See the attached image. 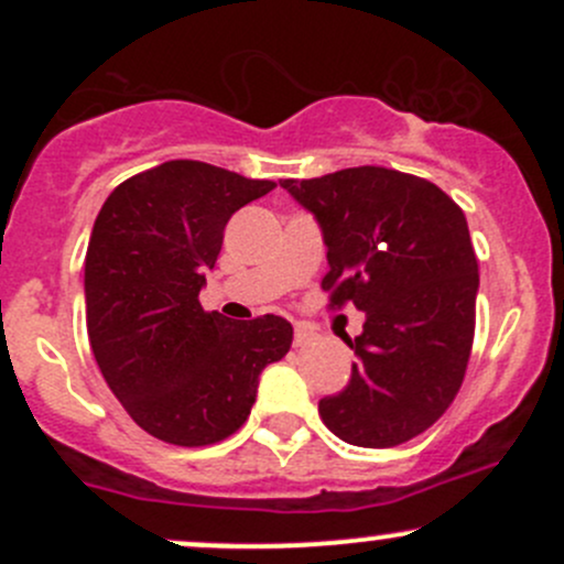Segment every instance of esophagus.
<instances>
[{"label": "esophagus", "mask_w": 564, "mask_h": 564, "mask_svg": "<svg viewBox=\"0 0 564 564\" xmlns=\"http://www.w3.org/2000/svg\"><path fill=\"white\" fill-rule=\"evenodd\" d=\"M311 340H314V329L297 324V327H294V346H308Z\"/></svg>", "instance_id": "1"}]
</instances>
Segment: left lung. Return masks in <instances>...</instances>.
I'll use <instances>...</instances> for the list:
<instances>
[{
	"mask_svg": "<svg viewBox=\"0 0 564 564\" xmlns=\"http://www.w3.org/2000/svg\"><path fill=\"white\" fill-rule=\"evenodd\" d=\"M322 226L329 305L366 314L351 379L318 401L324 425L357 447L414 440L451 406L475 338V248L464 213L423 176L357 166L281 180Z\"/></svg>",
	"mask_w": 564,
	"mask_h": 564,
	"instance_id": "8db88e82",
	"label": "left lung"
}]
</instances>
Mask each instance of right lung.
<instances>
[{
	"label": "right lung",
	"instance_id": "obj_1",
	"mask_svg": "<svg viewBox=\"0 0 564 564\" xmlns=\"http://www.w3.org/2000/svg\"><path fill=\"white\" fill-rule=\"evenodd\" d=\"M272 187L169 161L124 180L100 207L84 261L89 344L124 412L155 440L204 447L235 434L261 371L292 346L286 318L237 324L198 303L229 218Z\"/></svg>",
	"mask_w": 564,
	"mask_h": 564
}]
</instances>
